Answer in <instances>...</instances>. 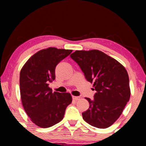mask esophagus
<instances>
[{
	"label": "esophagus",
	"instance_id": "esophagus-1",
	"mask_svg": "<svg viewBox=\"0 0 146 146\" xmlns=\"http://www.w3.org/2000/svg\"><path fill=\"white\" fill-rule=\"evenodd\" d=\"M72 99H73V100H75V101H77V100H78L80 99V97H78V96H72Z\"/></svg>",
	"mask_w": 146,
	"mask_h": 146
}]
</instances>
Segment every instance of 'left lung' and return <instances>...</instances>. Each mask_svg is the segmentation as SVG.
I'll list each match as a JSON object with an SVG mask.
<instances>
[{
	"mask_svg": "<svg viewBox=\"0 0 146 146\" xmlns=\"http://www.w3.org/2000/svg\"><path fill=\"white\" fill-rule=\"evenodd\" d=\"M70 56L96 91L93 100L86 98L90 107L82 113L83 119L94 127H110L120 116L130 97L126 70L116 60L98 50H76Z\"/></svg>",
	"mask_w": 146,
	"mask_h": 146,
	"instance_id": "8db88e82",
	"label": "left lung"
}]
</instances>
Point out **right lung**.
<instances>
[{"instance_id": "add662e5", "label": "right lung", "mask_w": 146, "mask_h": 146, "mask_svg": "<svg viewBox=\"0 0 146 146\" xmlns=\"http://www.w3.org/2000/svg\"><path fill=\"white\" fill-rule=\"evenodd\" d=\"M72 50L48 48L30 58L20 73V91L24 109L38 126L49 127L63 119L72 103L69 93L54 92L48 87L55 79L58 64L70 55Z\"/></svg>"}]
</instances>
